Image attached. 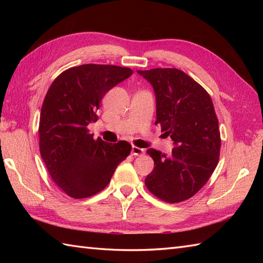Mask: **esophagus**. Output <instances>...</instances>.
<instances>
[{
  "instance_id": "1",
  "label": "esophagus",
  "mask_w": 263,
  "mask_h": 263,
  "mask_svg": "<svg viewBox=\"0 0 263 263\" xmlns=\"http://www.w3.org/2000/svg\"><path fill=\"white\" fill-rule=\"evenodd\" d=\"M131 154L133 156H142L144 154V150L141 149V148H139V147L133 146L132 149H131Z\"/></svg>"
}]
</instances>
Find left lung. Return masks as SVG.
<instances>
[{"instance_id":"left-lung-1","label":"left lung","mask_w":263,"mask_h":263,"mask_svg":"<svg viewBox=\"0 0 263 263\" xmlns=\"http://www.w3.org/2000/svg\"><path fill=\"white\" fill-rule=\"evenodd\" d=\"M138 73L154 87L156 124L175 144L170 156L147 150L155 167L144 183L158 199L182 202L208 182L219 160L221 141L214 104L202 86L178 69Z\"/></svg>"}]
</instances>
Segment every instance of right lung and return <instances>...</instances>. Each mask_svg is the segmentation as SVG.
<instances>
[{"instance_id":"obj_1","label":"right lung","mask_w":263,"mask_h":263,"mask_svg":"<svg viewBox=\"0 0 263 263\" xmlns=\"http://www.w3.org/2000/svg\"><path fill=\"white\" fill-rule=\"evenodd\" d=\"M133 73L128 68L83 64L63 71L49 87L39 119V150L52 180L71 198L102 191L131 152L126 141L93 139L100 100Z\"/></svg>"}]
</instances>
